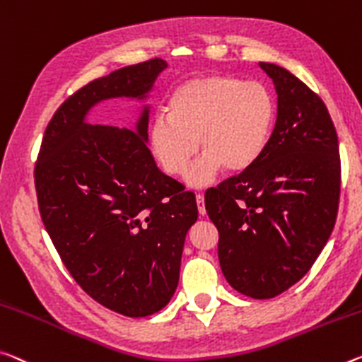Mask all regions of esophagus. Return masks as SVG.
Listing matches in <instances>:
<instances>
[{
    "label": "esophagus",
    "instance_id": "34e87169",
    "mask_svg": "<svg viewBox=\"0 0 362 362\" xmlns=\"http://www.w3.org/2000/svg\"><path fill=\"white\" fill-rule=\"evenodd\" d=\"M197 206H198L199 216H204L206 214V206H204V197H203V194H197Z\"/></svg>",
    "mask_w": 362,
    "mask_h": 362
}]
</instances>
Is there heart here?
<instances>
[{"label":"heart","mask_w":362,"mask_h":362,"mask_svg":"<svg viewBox=\"0 0 362 362\" xmlns=\"http://www.w3.org/2000/svg\"><path fill=\"white\" fill-rule=\"evenodd\" d=\"M277 119V103L266 85L233 76L193 77L170 95L168 116L150 129V148L169 175L187 174V182L204 187L223 169L242 174L266 151Z\"/></svg>","instance_id":"heart-1"}]
</instances>
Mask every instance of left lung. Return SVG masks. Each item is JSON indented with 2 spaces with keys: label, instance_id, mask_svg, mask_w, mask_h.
I'll return each instance as SVG.
<instances>
[{
  "label": "left lung",
  "instance_id": "obj_1",
  "mask_svg": "<svg viewBox=\"0 0 362 362\" xmlns=\"http://www.w3.org/2000/svg\"><path fill=\"white\" fill-rule=\"evenodd\" d=\"M277 120L257 163L204 194L219 262L235 290L269 300L305 277L334 230L340 199L337 130L324 101L286 69L259 62Z\"/></svg>",
  "mask_w": 362,
  "mask_h": 362
}]
</instances>
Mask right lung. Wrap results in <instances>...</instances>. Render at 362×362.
Instances as JSON below:
<instances>
[{
  "label": "right lung",
  "instance_id": "obj_1",
  "mask_svg": "<svg viewBox=\"0 0 362 362\" xmlns=\"http://www.w3.org/2000/svg\"><path fill=\"white\" fill-rule=\"evenodd\" d=\"M165 67L159 57L122 67L69 96L35 164L40 214L67 271L95 301L127 317L158 313L175 293L197 199L154 163L150 106L135 130L85 119L105 100H146Z\"/></svg>",
  "mask_w": 362,
  "mask_h": 362
}]
</instances>
